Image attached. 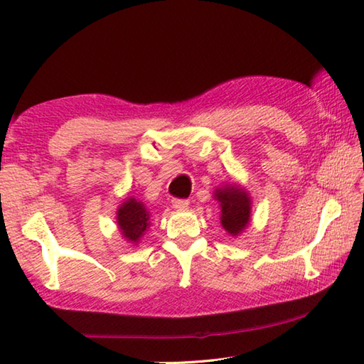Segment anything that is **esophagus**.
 I'll return each instance as SVG.
<instances>
[{"label": "esophagus", "instance_id": "esophagus-1", "mask_svg": "<svg viewBox=\"0 0 364 364\" xmlns=\"http://www.w3.org/2000/svg\"><path fill=\"white\" fill-rule=\"evenodd\" d=\"M189 200L188 198H172V206L176 208V210H184L188 208Z\"/></svg>", "mask_w": 364, "mask_h": 364}]
</instances>
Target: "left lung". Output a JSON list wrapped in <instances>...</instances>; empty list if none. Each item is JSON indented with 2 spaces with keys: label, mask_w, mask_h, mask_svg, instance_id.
I'll return each mask as SVG.
<instances>
[{
  "label": "left lung",
  "mask_w": 364,
  "mask_h": 364,
  "mask_svg": "<svg viewBox=\"0 0 364 364\" xmlns=\"http://www.w3.org/2000/svg\"><path fill=\"white\" fill-rule=\"evenodd\" d=\"M220 202V222L230 235L237 236L247 227L250 219V198L242 189L227 186L215 194Z\"/></svg>",
  "instance_id": "left-lung-1"
}]
</instances>
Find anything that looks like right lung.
Segmentation results:
<instances>
[{"label":"right lung","mask_w":364,"mask_h":364,"mask_svg":"<svg viewBox=\"0 0 364 364\" xmlns=\"http://www.w3.org/2000/svg\"><path fill=\"white\" fill-rule=\"evenodd\" d=\"M117 222L122 235L128 241L137 242L139 237L144 235V231L149 227V213H146L145 206L141 202H137L136 198H128L120 206Z\"/></svg>","instance_id":"1"}]
</instances>
